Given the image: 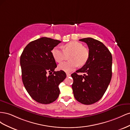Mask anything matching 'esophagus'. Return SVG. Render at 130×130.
<instances>
[{
    "mask_svg": "<svg viewBox=\"0 0 130 130\" xmlns=\"http://www.w3.org/2000/svg\"><path fill=\"white\" fill-rule=\"evenodd\" d=\"M66 75H67V77H69V76H70V74L68 73H67Z\"/></svg>",
    "mask_w": 130,
    "mask_h": 130,
    "instance_id": "34e87169",
    "label": "esophagus"
}]
</instances>
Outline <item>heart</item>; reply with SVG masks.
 Returning a JSON list of instances; mask_svg holds the SVG:
<instances>
[{
  "label": "heart",
  "mask_w": 130,
  "mask_h": 130,
  "mask_svg": "<svg viewBox=\"0 0 130 130\" xmlns=\"http://www.w3.org/2000/svg\"><path fill=\"white\" fill-rule=\"evenodd\" d=\"M52 56L56 62L60 63L63 61L66 55H70L68 62L59 64L58 68L66 72H70L77 66H83L86 64L89 58V51L81 43L72 41L63 46V50L60 46H55L52 51Z\"/></svg>",
  "instance_id": "obj_1"
}]
</instances>
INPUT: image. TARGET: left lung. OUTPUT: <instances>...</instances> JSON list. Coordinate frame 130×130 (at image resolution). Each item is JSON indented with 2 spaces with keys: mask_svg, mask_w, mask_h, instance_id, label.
<instances>
[{
  "mask_svg": "<svg viewBox=\"0 0 130 130\" xmlns=\"http://www.w3.org/2000/svg\"><path fill=\"white\" fill-rule=\"evenodd\" d=\"M87 44L89 58L81 68L73 73L72 89L76 100L91 105L99 101L107 89L112 78V54L103 43L92 38L79 40ZM77 72H84L78 76Z\"/></svg>",
  "mask_w": 130,
  "mask_h": 130,
  "instance_id": "8db88e82",
  "label": "left lung"
}]
</instances>
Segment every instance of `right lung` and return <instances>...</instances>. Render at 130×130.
<instances>
[{
	"instance_id": "right-lung-1",
	"label": "right lung",
	"mask_w": 130,
	"mask_h": 130,
	"mask_svg": "<svg viewBox=\"0 0 130 130\" xmlns=\"http://www.w3.org/2000/svg\"><path fill=\"white\" fill-rule=\"evenodd\" d=\"M61 42L41 37L30 42L21 56L23 84L30 96L40 104H49L57 99L58 86L67 76L63 70L55 71L57 65L52 54Z\"/></svg>"
}]
</instances>
